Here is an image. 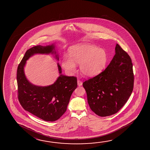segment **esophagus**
Segmentation results:
<instances>
[{
    "mask_svg": "<svg viewBox=\"0 0 150 150\" xmlns=\"http://www.w3.org/2000/svg\"><path fill=\"white\" fill-rule=\"evenodd\" d=\"M77 85L79 86H81L83 85V82L81 81H79V80H78L77 81Z\"/></svg>",
    "mask_w": 150,
    "mask_h": 150,
    "instance_id": "obj_1",
    "label": "esophagus"
}]
</instances>
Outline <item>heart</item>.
<instances>
[{
    "label": "heart",
    "instance_id": "obj_1",
    "mask_svg": "<svg viewBox=\"0 0 150 150\" xmlns=\"http://www.w3.org/2000/svg\"><path fill=\"white\" fill-rule=\"evenodd\" d=\"M108 55L106 50L87 43L73 45L69 50V57L64 56L62 66L67 71L73 72L76 64H79L81 74L86 77H93L100 74L106 67Z\"/></svg>",
    "mask_w": 150,
    "mask_h": 150
}]
</instances>
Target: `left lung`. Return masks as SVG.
Wrapping results in <instances>:
<instances>
[{"instance_id":"8db88e82","label":"left lung","mask_w":150,"mask_h":150,"mask_svg":"<svg viewBox=\"0 0 150 150\" xmlns=\"http://www.w3.org/2000/svg\"><path fill=\"white\" fill-rule=\"evenodd\" d=\"M129 55L116 44L115 55L100 74L83 83L91 110L100 117L117 113L133 88V65Z\"/></svg>"}]
</instances>
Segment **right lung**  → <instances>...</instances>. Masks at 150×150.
I'll list each match as a JSON object with an SVG mask.
<instances>
[{"mask_svg":"<svg viewBox=\"0 0 150 150\" xmlns=\"http://www.w3.org/2000/svg\"><path fill=\"white\" fill-rule=\"evenodd\" d=\"M55 43L47 46L37 45L28 50L18 67L17 79L18 99L25 110L46 121H54L65 111L71 94L77 87V79L62 74L61 67L57 63L59 75L54 83L49 86L35 85L25 75L27 61L35 54H54L57 61L59 57Z\"/></svg>","mask_w":150,"mask_h":150,"instance_id":"add662e5","label":"right lung"}]
</instances>
